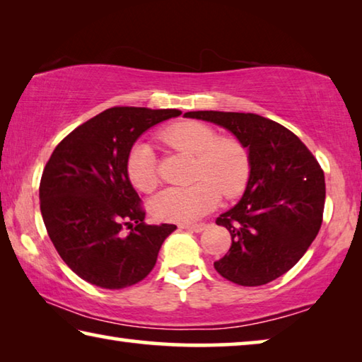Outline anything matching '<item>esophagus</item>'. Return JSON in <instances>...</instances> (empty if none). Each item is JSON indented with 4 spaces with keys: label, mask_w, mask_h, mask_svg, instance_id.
Returning <instances> with one entry per match:
<instances>
[{
    "label": "esophagus",
    "mask_w": 362,
    "mask_h": 362,
    "mask_svg": "<svg viewBox=\"0 0 362 362\" xmlns=\"http://www.w3.org/2000/svg\"><path fill=\"white\" fill-rule=\"evenodd\" d=\"M206 223H180L179 228L182 230H188V231H194V233H201L206 230Z\"/></svg>",
    "instance_id": "34e87169"
}]
</instances>
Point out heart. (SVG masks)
I'll return each mask as SVG.
<instances>
[{"mask_svg": "<svg viewBox=\"0 0 362 362\" xmlns=\"http://www.w3.org/2000/svg\"><path fill=\"white\" fill-rule=\"evenodd\" d=\"M159 140L170 148L193 155L192 179L185 188H168L151 201V214L163 222H194L225 199L240 196L250 174L249 151L241 140L217 137L214 127L201 121H180L159 132ZM127 179L142 193L159 185L155 153L146 144L134 145L126 158Z\"/></svg>", "mask_w": 362, "mask_h": 362, "instance_id": "heart-1", "label": "heart"}]
</instances>
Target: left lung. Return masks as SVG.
Wrapping results in <instances>:
<instances>
[{"label":"left lung","mask_w":362,"mask_h":362,"mask_svg":"<svg viewBox=\"0 0 362 362\" xmlns=\"http://www.w3.org/2000/svg\"><path fill=\"white\" fill-rule=\"evenodd\" d=\"M185 116L226 127L249 150L250 175L243 199L216 220L230 231L231 246L214 268L238 286L272 283L302 259L320 233L326 201L320 163L296 134L260 115Z\"/></svg>","instance_id":"obj_1"}]
</instances>
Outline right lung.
Wrapping results in <instances>:
<instances>
[{
  "label": "right lung",
  "instance_id": "right-lung-1",
  "mask_svg": "<svg viewBox=\"0 0 362 362\" xmlns=\"http://www.w3.org/2000/svg\"><path fill=\"white\" fill-rule=\"evenodd\" d=\"M179 115L180 110L108 108L52 151L40 182L41 216L54 247L81 279L124 289L155 267L161 244L177 226L144 222L126 158L146 129Z\"/></svg>",
  "mask_w": 362,
  "mask_h": 362
}]
</instances>
